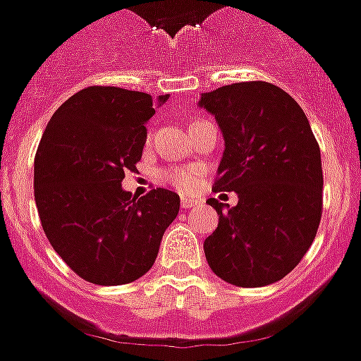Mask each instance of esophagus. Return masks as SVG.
Masks as SVG:
<instances>
[{
    "label": "esophagus",
    "instance_id": "34e87169",
    "mask_svg": "<svg viewBox=\"0 0 361 361\" xmlns=\"http://www.w3.org/2000/svg\"><path fill=\"white\" fill-rule=\"evenodd\" d=\"M196 204H198V202H196L195 198H189V196H181V207H183V209H189V207L196 206Z\"/></svg>",
    "mask_w": 361,
    "mask_h": 361
}]
</instances>
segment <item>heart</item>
<instances>
[{
	"label": "heart",
	"instance_id": "1",
	"mask_svg": "<svg viewBox=\"0 0 361 361\" xmlns=\"http://www.w3.org/2000/svg\"><path fill=\"white\" fill-rule=\"evenodd\" d=\"M202 176H204V172H202L200 166H176V169L163 172L161 178L165 183L172 185L180 192H192L200 185Z\"/></svg>",
	"mask_w": 361,
	"mask_h": 361
}]
</instances>
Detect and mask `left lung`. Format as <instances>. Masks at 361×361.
I'll list each match as a JSON object with an SVG mask.
<instances>
[{
	"instance_id": "obj_1",
	"label": "left lung",
	"mask_w": 361,
	"mask_h": 361,
	"mask_svg": "<svg viewBox=\"0 0 361 361\" xmlns=\"http://www.w3.org/2000/svg\"><path fill=\"white\" fill-rule=\"evenodd\" d=\"M224 135L213 190H235V207L216 198L219 226L204 241L211 271L239 287L282 280L312 247L323 215L321 150L302 107L267 81L204 92Z\"/></svg>"
}]
</instances>
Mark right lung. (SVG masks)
I'll return each instance as SVG.
<instances>
[{
	"label": "right lung",
	"instance_id": "add662e5",
	"mask_svg": "<svg viewBox=\"0 0 361 361\" xmlns=\"http://www.w3.org/2000/svg\"><path fill=\"white\" fill-rule=\"evenodd\" d=\"M154 113L150 94L87 87L55 111L38 145L35 202L44 233L63 262L96 286H122L150 271L180 211V196L169 189L139 200L122 189L142 157Z\"/></svg>",
	"mask_w": 361,
	"mask_h": 361
}]
</instances>
